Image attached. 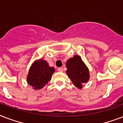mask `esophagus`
Instances as JSON below:
<instances>
[{
	"mask_svg": "<svg viewBox=\"0 0 123 123\" xmlns=\"http://www.w3.org/2000/svg\"><path fill=\"white\" fill-rule=\"evenodd\" d=\"M58 70L59 72H62L63 68H62V67H59V68H58Z\"/></svg>",
	"mask_w": 123,
	"mask_h": 123,
	"instance_id": "1",
	"label": "esophagus"
}]
</instances>
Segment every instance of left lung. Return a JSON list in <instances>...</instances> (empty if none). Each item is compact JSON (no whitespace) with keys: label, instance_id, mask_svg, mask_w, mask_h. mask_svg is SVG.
<instances>
[{"label":"left lung","instance_id":"8db88e82","mask_svg":"<svg viewBox=\"0 0 123 123\" xmlns=\"http://www.w3.org/2000/svg\"><path fill=\"white\" fill-rule=\"evenodd\" d=\"M67 74L75 86L82 88V84L89 80V72L80 56H74L66 63Z\"/></svg>","mask_w":123,"mask_h":123}]
</instances>
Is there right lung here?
I'll return each instance as SVG.
<instances>
[{"label": "right lung", "mask_w": 123, "mask_h": 123, "mask_svg": "<svg viewBox=\"0 0 123 123\" xmlns=\"http://www.w3.org/2000/svg\"><path fill=\"white\" fill-rule=\"evenodd\" d=\"M55 68L49 66L45 61L40 60L35 62L29 69L27 81L35 90L43 88L51 80Z\"/></svg>", "instance_id": "add662e5"}]
</instances>
